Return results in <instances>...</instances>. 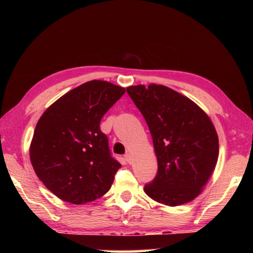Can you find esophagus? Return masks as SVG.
Listing matches in <instances>:
<instances>
[{
  "label": "esophagus",
  "mask_w": 253,
  "mask_h": 253,
  "mask_svg": "<svg viewBox=\"0 0 253 253\" xmlns=\"http://www.w3.org/2000/svg\"><path fill=\"white\" fill-rule=\"evenodd\" d=\"M124 157H125V160H126V162H127V163H130V161H131V155H130V153H126L125 155H124Z\"/></svg>",
  "instance_id": "1"
}]
</instances>
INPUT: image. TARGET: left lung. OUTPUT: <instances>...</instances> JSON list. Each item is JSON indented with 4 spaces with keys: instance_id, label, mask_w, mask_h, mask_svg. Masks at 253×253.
<instances>
[{
    "instance_id": "1",
    "label": "left lung",
    "mask_w": 253,
    "mask_h": 253,
    "mask_svg": "<svg viewBox=\"0 0 253 253\" xmlns=\"http://www.w3.org/2000/svg\"><path fill=\"white\" fill-rule=\"evenodd\" d=\"M127 92L151 131L157 174L144 187L156 202L176 207L198 196L213 173L219 138L200 107L165 85H131Z\"/></svg>"
}]
</instances>
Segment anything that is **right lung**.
I'll return each mask as SVG.
<instances>
[{
    "label": "right lung",
    "mask_w": 253,
    "mask_h": 253,
    "mask_svg": "<svg viewBox=\"0 0 253 253\" xmlns=\"http://www.w3.org/2000/svg\"><path fill=\"white\" fill-rule=\"evenodd\" d=\"M124 93L125 88L108 81H88L39 119L30 158L40 181L59 199L83 204L109 191L122 165L111 155L100 121Z\"/></svg>",
    "instance_id": "obj_1"
}]
</instances>
